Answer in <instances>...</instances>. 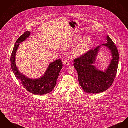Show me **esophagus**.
Segmentation results:
<instances>
[{
  "instance_id": "34e87169",
  "label": "esophagus",
  "mask_w": 128,
  "mask_h": 128,
  "mask_svg": "<svg viewBox=\"0 0 128 128\" xmlns=\"http://www.w3.org/2000/svg\"><path fill=\"white\" fill-rule=\"evenodd\" d=\"M63 64L65 66H69L70 64V62L68 60H64L63 62Z\"/></svg>"
}]
</instances>
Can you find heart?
Listing matches in <instances>:
<instances>
[{"label":"heart","mask_w":128,"mask_h":128,"mask_svg":"<svg viewBox=\"0 0 128 128\" xmlns=\"http://www.w3.org/2000/svg\"><path fill=\"white\" fill-rule=\"evenodd\" d=\"M81 37L80 36H76L73 42H76L79 40ZM92 39L90 37H85L82 40L79 41L72 50V53L73 55L78 56H81L89 50L92 43Z\"/></svg>","instance_id":"b5f03b06"}]
</instances>
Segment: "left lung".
Returning a JSON list of instances; mask_svg holds the SVG:
<instances>
[{
    "mask_svg": "<svg viewBox=\"0 0 128 128\" xmlns=\"http://www.w3.org/2000/svg\"><path fill=\"white\" fill-rule=\"evenodd\" d=\"M111 51L112 59L104 72L96 68V61L101 46L91 50L74 60V66L78 74L79 84L86 93L98 94L105 91L112 85L116 76L119 62V54L114 43L108 35L107 43L103 44Z\"/></svg>",
    "mask_w": 128,
    "mask_h": 128,
    "instance_id": "obj_1",
    "label": "left lung"
}]
</instances>
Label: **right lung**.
I'll use <instances>...</instances> for the list:
<instances>
[{
    "mask_svg": "<svg viewBox=\"0 0 128 128\" xmlns=\"http://www.w3.org/2000/svg\"><path fill=\"white\" fill-rule=\"evenodd\" d=\"M30 32H26L22 35L15 44L10 58L12 70L22 86L29 92L37 95H43L50 93L56 85L60 71L62 68L60 60L51 62L42 77L37 79H30L25 76L19 71L16 64V55L19 44L30 36Z\"/></svg>",
    "mask_w": 128,
    "mask_h": 128,
    "instance_id": "1",
    "label": "right lung"
}]
</instances>
